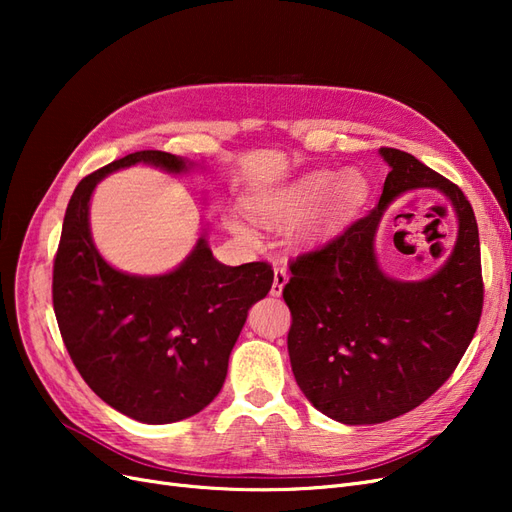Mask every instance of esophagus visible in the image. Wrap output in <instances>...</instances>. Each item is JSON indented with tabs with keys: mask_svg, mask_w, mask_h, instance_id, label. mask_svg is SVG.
I'll list each match as a JSON object with an SVG mask.
<instances>
[{
	"mask_svg": "<svg viewBox=\"0 0 512 512\" xmlns=\"http://www.w3.org/2000/svg\"><path fill=\"white\" fill-rule=\"evenodd\" d=\"M286 284H288V271H286V267H275L273 269V286H271L273 297H280Z\"/></svg>",
	"mask_w": 512,
	"mask_h": 512,
	"instance_id": "obj_1",
	"label": "esophagus"
}]
</instances>
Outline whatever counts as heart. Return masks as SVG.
<instances>
[{"mask_svg": "<svg viewBox=\"0 0 512 512\" xmlns=\"http://www.w3.org/2000/svg\"><path fill=\"white\" fill-rule=\"evenodd\" d=\"M369 196L367 177L356 168L344 173L312 170L297 181L245 194V211L265 224H290L304 218L297 228V241L316 247L342 235ZM224 226L243 241H254V228L241 213L226 211Z\"/></svg>", "mask_w": 512, "mask_h": 512, "instance_id": "heart-1", "label": "heart"}]
</instances>
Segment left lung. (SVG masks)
Wrapping results in <instances>:
<instances>
[{
  "label": "left lung",
  "instance_id": "8db88e82",
  "mask_svg": "<svg viewBox=\"0 0 512 512\" xmlns=\"http://www.w3.org/2000/svg\"><path fill=\"white\" fill-rule=\"evenodd\" d=\"M378 205L322 250L292 262L284 288L294 380L316 410L344 425H376L421 406L453 374L483 309L480 243L472 205L455 183L399 149ZM442 191L458 239L438 272L397 281L377 262L383 211L414 189Z\"/></svg>",
  "mask_w": 512,
  "mask_h": 512
}]
</instances>
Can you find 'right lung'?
<instances>
[{
  "label": "right lung",
  "mask_w": 512,
  "mask_h": 512,
  "mask_svg": "<svg viewBox=\"0 0 512 512\" xmlns=\"http://www.w3.org/2000/svg\"><path fill=\"white\" fill-rule=\"evenodd\" d=\"M145 164L190 175L203 164L134 151L85 177L70 198L53 267V307L83 380L108 406L147 425L177 423L218 397L250 307L267 297V262L228 267L207 228L179 265L160 275L115 269L91 237L89 203L115 170Z\"/></svg>",
  "instance_id": "add662e5"
}]
</instances>
